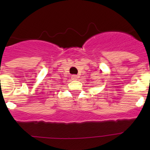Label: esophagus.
<instances>
[{
	"label": "esophagus",
	"mask_w": 150,
	"mask_h": 150,
	"mask_svg": "<svg viewBox=\"0 0 150 150\" xmlns=\"http://www.w3.org/2000/svg\"><path fill=\"white\" fill-rule=\"evenodd\" d=\"M71 78H72V80H77L78 78V76L77 75H72L71 76Z\"/></svg>",
	"instance_id": "esophagus-1"
}]
</instances>
